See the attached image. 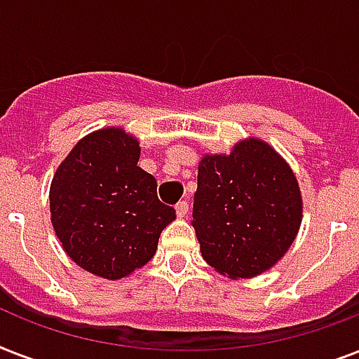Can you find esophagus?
I'll list each match as a JSON object with an SVG mask.
<instances>
[{
    "label": "esophagus",
    "mask_w": 359,
    "mask_h": 359,
    "mask_svg": "<svg viewBox=\"0 0 359 359\" xmlns=\"http://www.w3.org/2000/svg\"><path fill=\"white\" fill-rule=\"evenodd\" d=\"M175 210H177V216H179V218H184L186 214H188V203L179 201L177 203V207H175Z\"/></svg>",
    "instance_id": "obj_1"
}]
</instances>
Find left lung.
I'll list each match as a JSON object with an SVG mask.
<instances>
[{"label":"left lung","instance_id":"1","mask_svg":"<svg viewBox=\"0 0 359 359\" xmlns=\"http://www.w3.org/2000/svg\"><path fill=\"white\" fill-rule=\"evenodd\" d=\"M197 171L191 225L203 259L231 279L266 272L302 224V194L289 163L250 137L231 154H205Z\"/></svg>","mask_w":359,"mask_h":359}]
</instances>
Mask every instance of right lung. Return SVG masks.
Returning a JSON list of instances; mask_svg holds the SVG:
<instances>
[{
	"instance_id": "1",
	"label": "right lung",
	"mask_w": 359,
	"mask_h": 359,
	"mask_svg": "<svg viewBox=\"0 0 359 359\" xmlns=\"http://www.w3.org/2000/svg\"><path fill=\"white\" fill-rule=\"evenodd\" d=\"M140 143L123 128L81 137L50 186L52 225L67 255L87 272L121 279L145 266L175 219L156 179L137 165Z\"/></svg>"
}]
</instances>
